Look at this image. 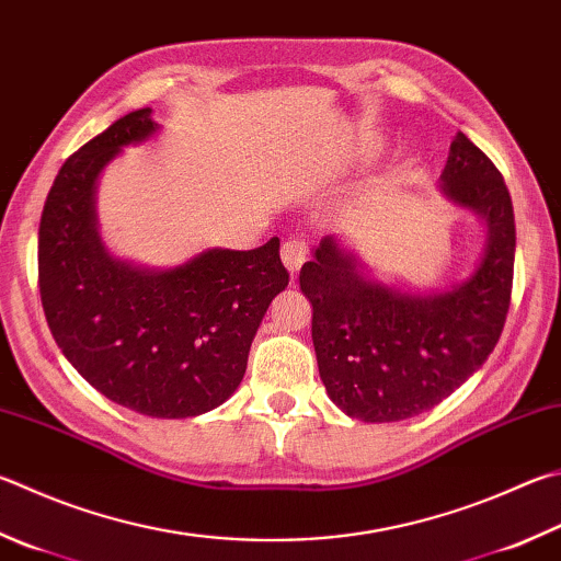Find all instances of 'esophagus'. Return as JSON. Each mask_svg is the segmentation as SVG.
<instances>
[{"label":"esophagus","mask_w":561,"mask_h":561,"mask_svg":"<svg viewBox=\"0 0 561 561\" xmlns=\"http://www.w3.org/2000/svg\"><path fill=\"white\" fill-rule=\"evenodd\" d=\"M307 254H309V245L299 238H291L282 245V262L291 274L299 272L301 264L307 262Z\"/></svg>","instance_id":"obj_1"}]
</instances>
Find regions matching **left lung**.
<instances>
[{
    "label": "left lung",
    "instance_id": "1",
    "mask_svg": "<svg viewBox=\"0 0 561 561\" xmlns=\"http://www.w3.org/2000/svg\"><path fill=\"white\" fill-rule=\"evenodd\" d=\"M442 181L446 196L488 226L485 254L466 282L426 297L382 287L333 238L301 267L321 380L353 420L400 422L432 410L481 368L503 333L515 264L511 191L463 131Z\"/></svg>",
    "mask_w": 561,
    "mask_h": 561
}]
</instances>
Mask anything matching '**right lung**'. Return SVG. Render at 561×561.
<instances>
[{
	"mask_svg": "<svg viewBox=\"0 0 561 561\" xmlns=\"http://www.w3.org/2000/svg\"><path fill=\"white\" fill-rule=\"evenodd\" d=\"M135 110L66 159L38 226V291L58 348L107 400L183 420L238 390L272 299L289 284L279 238L257 250H208L149 272L110 257L95 228L98 174L125 145L154 135Z\"/></svg>",
	"mask_w": 561,
	"mask_h": 561,
	"instance_id": "1",
	"label": "right lung"
}]
</instances>
